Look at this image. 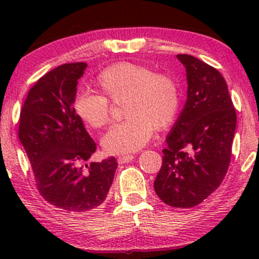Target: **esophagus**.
Wrapping results in <instances>:
<instances>
[{"label":"esophagus","mask_w":259,"mask_h":259,"mask_svg":"<svg viewBox=\"0 0 259 259\" xmlns=\"http://www.w3.org/2000/svg\"><path fill=\"white\" fill-rule=\"evenodd\" d=\"M135 157L133 156V154H124V156H119L118 157V162L120 163V164H123V163H129L130 160H133Z\"/></svg>","instance_id":"esophagus-1"}]
</instances>
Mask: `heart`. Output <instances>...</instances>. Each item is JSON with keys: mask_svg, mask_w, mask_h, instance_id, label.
Here are the masks:
<instances>
[{"mask_svg": "<svg viewBox=\"0 0 259 259\" xmlns=\"http://www.w3.org/2000/svg\"><path fill=\"white\" fill-rule=\"evenodd\" d=\"M101 94L76 95L73 109L76 117L92 129L106 126L111 119L109 101L120 103L126 119L113 125L103 136L108 153L125 154L139 151L158 132L173 125L180 108L179 86L171 76L154 74L150 68L130 62L107 67L96 78Z\"/></svg>", "mask_w": 259, "mask_h": 259, "instance_id": "obj_1", "label": "heart"}]
</instances>
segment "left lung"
Segmentation results:
<instances>
[{
	"label": "left lung",
	"mask_w": 259,
	"mask_h": 259,
	"mask_svg": "<svg viewBox=\"0 0 259 259\" xmlns=\"http://www.w3.org/2000/svg\"><path fill=\"white\" fill-rule=\"evenodd\" d=\"M186 69L187 100L162 151L154 191L164 203L191 208L215 191L227 174L236 112L224 78L190 55H178Z\"/></svg>",
	"instance_id": "obj_1"
}]
</instances>
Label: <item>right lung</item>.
Listing matches in <instances>:
<instances>
[{
	"instance_id": "right-lung-1",
	"label": "right lung",
	"mask_w": 259,
	"mask_h": 259,
	"mask_svg": "<svg viewBox=\"0 0 259 259\" xmlns=\"http://www.w3.org/2000/svg\"><path fill=\"white\" fill-rule=\"evenodd\" d=\"M88 64H62L41 76L20 111L19 136L38 192L69 213L95 209L106 200L118 163L114 157L91 162L96 144L76 117L73 102Z\"/></svg>"
}]
</instances>
